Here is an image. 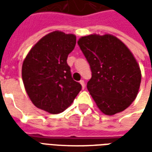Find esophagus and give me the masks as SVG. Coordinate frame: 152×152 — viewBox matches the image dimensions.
<instances>
[{
	"label": "esophagus",
	"instance_id": "1",
	"mask_svg": "<svg viewBox=\"0 0 152 152\" xmlns=\"http://www.w3.org/2000/svg\"><path fill=\"white\" fill-rule=\"evenodd\" d=\"M80 85H81V86H82V89H85V88H86V85H85V81L83 80H80Z\"/></svg>",
	"mask_w": 152,
	"mask_h": 152
}]
</instances>
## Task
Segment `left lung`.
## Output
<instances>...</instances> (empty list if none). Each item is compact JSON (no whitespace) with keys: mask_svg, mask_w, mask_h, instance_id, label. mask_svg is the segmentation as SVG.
<instances>
[{"mask_svg":"<svg viewBox=\"0 0 152 152\" xmlns=\"http://www.w3.org/2000/svg\"><path fill=\"white\" fill-rule=\"evenodd\" d=\"M77 43L90 66L87 89L99 110L107 115L123 112L136 99L142 79L133 53L111 34L89 35Z\"/></svg>","mask_w":152,"mask_h":152,"instance_id":"obj_1","label":"left lung"}]
</instances>
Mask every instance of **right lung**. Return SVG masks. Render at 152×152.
Instances as JSON below:
<instances>
[{
	"label": "right lung",
	"instance_id": "add662e5",
	"mask_svg": "<svg viewBox=\"0 0 152 152\" xmlns=\"http://www.w3.org/2000/svg\"><path fill=\"white\" fill-rule=\"evenodd\" d=\"M76 43L74 34L54 31L41 38L27 54L22 77L29 99L37 108L50 114L63 112L81 90L66 63Z\"/></svg>",
	"mask_w": 152,
	"mask_h": 152
}]
</instances>
